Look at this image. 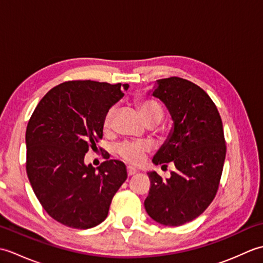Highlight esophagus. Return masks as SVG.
Masks as SVG:
<instances>
[{
  "label": "esophagus",
  "mask_w": 263,
  "mask_h": 263,
  "mask_svg": "<svg viewBox=\"0 0 263 263\" xmlns=\"http://www.w3.org/2000/svg\"><path fill=\"white\" fill-rule=\"evenodd\" d=\"M126 171H127V175L128 176L135 175V174H137V172H138L136 168H133V167H131V166H127L126 167Z\"/></svg>",
  "instance_id": "obj_1"
}]
</instances>
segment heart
Instances as JSON below:
<instances>
[{
	"label": "heart",
	"mask_w": 263,
	"mask_h": 263,
	"mask_svg": "<svg viewBox=\"0 0 263 263\" xmlns=\"http://www.w3.org/2000/svg\"><path fill=\"white\" fill-rule=\"evenodd\" d=\"M138 108L142 119L146 123H158L163 119L164 110L163 107L153 99H143L138 103ZM115 110L114 108H110L107 113L105 115L104 119V127L106 130L111 127V123H113V117H114ZM152 146L150 143L146 141H135V140H128L124 141L119 144L117 147V154L120 155L125 161L133 165L140 164L146 157V154L150 152Z\"/></svg>",
	"instance_id": "obj_1"
}]
</instances>
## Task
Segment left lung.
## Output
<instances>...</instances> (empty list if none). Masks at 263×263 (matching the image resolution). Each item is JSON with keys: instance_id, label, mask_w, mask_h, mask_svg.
Returning <instances> with one entry per match:
<instances>
[{"instance_id": "left-lung-1", "label": "left lung", "mask_w": 263, "mask_h": 263, "mask_svg": "<svg viewBox=\"0 0 263 263\" xmlns=\"http://www.w3.org/2000/svg\"><path fill=\"white\" fill-rule=\"evenodd\" d=\"M152 95L165 104L174 122L153 163H174L176 171L166 180L148 173L144 208L161 225L181 226L202 214L216 197L226 157L222 122L208 93L182 78L157 80Z\"/></svg>"}]
</instances>
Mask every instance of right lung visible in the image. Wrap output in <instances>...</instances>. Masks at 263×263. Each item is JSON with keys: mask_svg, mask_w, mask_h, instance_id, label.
I'll list each match as a JSON object with an SVG mask.
<instances>
[{"mask_svg": "<svg viewBox=\"0 0 263 263\" xmlns=\"http://www.w3.org/2000/svg\"><path fill=\"white\" fill-rule=\"evenodd\" d=\"M127 83L66 81L51 89L33 110L26 131V171L39 202L53 219L87 230L108 215L127 177L120 160L106 157L97 170L85 155L103 138L108 109Z\"/></svg>", "mask_w": 263, "mask_h": 263, "instance_id": "add662e5", "label": "right lung"}]
</instances>
